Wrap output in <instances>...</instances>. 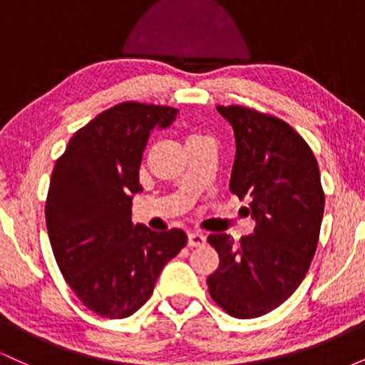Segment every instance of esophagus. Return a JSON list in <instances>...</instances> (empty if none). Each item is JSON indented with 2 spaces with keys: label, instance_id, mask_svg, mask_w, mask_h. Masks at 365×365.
Returning <instances> with one entry per match:
<instances>
[{
  "label": "esophagus",
  "instance_id": "1",
  "mask_svg": "<svg viewBox=\"0 0 365 365\" xmlns=\"http://www.w3.org/2000/svg\"><path fill=\"white\" fill-rule=\"evenodd\" d=\"M188 247H202L206 245V237L202 233H188V240H187Z\"/></svg>",
  "mask_w": 365,
  "mask_h": 365
}]
</instances>
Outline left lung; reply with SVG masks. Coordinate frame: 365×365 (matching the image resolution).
Returning <instances> with one entry per match:
<instances>
[{
	"instance_id": "1",
	"label": "left lung",
	"mask_w": 365,
	"mask_h": 365,
	"mask_svg": "<svg viewBox=\"0 0 365 365\" xmlns=\"http://www.w3.org/2000/svg\"><path fill=\"white\" fill-rule=\"evenodd\" d=\"M216 108L235 132L230 190L250 199L255 230L240 244L226 233L209 235L220 266L207 290L230 316L252 319L304 282L319 242L324 190L312 149L287 121L242 104Z\"/></svg>"
}]
</instances>
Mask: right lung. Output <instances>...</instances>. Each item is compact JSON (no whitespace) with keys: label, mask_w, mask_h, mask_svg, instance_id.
Here are the masks:
<instances>
[{"label":"right lung","mask_w":365,"mask_h":365,"mask_svg":"<svg viewBox=\"0 0 365 365\" xmlns=\"http://www.w3.org/2000/svg\"><path fill=\"white\" fill-rule=\"evenodd\" d=\"M178 110L125 101L99 113L56 159L46 226L63 278L98 316L123 319L150 299L161 269L187 244L185 232L132 225V194L150 130Z\"/></svg>","instance_id":"1"}]
</instances>
